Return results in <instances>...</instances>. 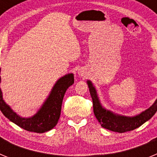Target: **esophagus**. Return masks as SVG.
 <instances>
[{"label":"esophagus","instance_id":"1","mask_svg":"<svg viewBox=\"0 0 157 157\" xmlns=\"http://www.w3.org/2000/svg\"><path fill=\"white\" fill-rule=\"evenodd\" d=\"M85 74H86L85 71L83 70V69H79V71H78V75H79V76L85 75Z\"/></svg>","mask_w":157,"mask_h":157}]
</instances>
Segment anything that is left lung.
<instances>
[{"label":"left lung","mask_w":157,"mask_h":157,"mask_svg":"<svg viewBox=\"0 0 157 157\" xmlns=\"http://www.w3.org/2000/svg\"><path fill=\"white\" fill-rule=\"evenodd\" d=\"M94 105V113L101 127L107 130L118 133H124L138 128L145 122L150 120L157 111V99L155 103L145 112L134 117H127L115 115L102 108L95 88L90 81H87Z\"/></svg>","instance_id":"left-lung-1"}]
</instances>
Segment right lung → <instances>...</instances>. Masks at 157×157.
<instances>
[{"instance_id": "1", "label": "right lung", "mask_w": 157, "mask_h": 157, "mask_svg": "<svg viewBox=\"0 0 157 157\" xmlns=\"http://www.w3.org/2000/svg\"><path fill=\"white\" fill-rule=\"evenodd\" d=\"M1 71V68H0ZM1 82V76H0ZM74 83L73 74L60 78L52 88L50 94L37 114L30 118H21L6 105L0 89V109L4 116L21 128L36 133H44L50 130L57 124L61 112L63 98L69 86Z\"/></svg>"}]
</instances>
